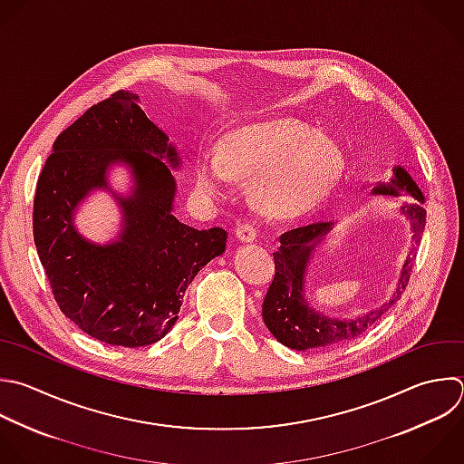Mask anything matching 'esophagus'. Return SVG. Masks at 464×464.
Returning <instances> with one entry per match:
<instances>
[{
  "label": "esophagus",
  "mask_w": 464,
  "mask_h": 464,
  "mask_svg": "<svg viewBox=\"0 0 464 464\" xmlns=\"http://www.w3.org/2000/svg\"><path fill=\"white\" fill-rule=\"evenodd\" d=\"M236 236H237V239H239V241L252 243V241L257 237V228H256L252 223L245 221V223H239V225H237V228H236Z\"/></svg>",
  "instance_id": "34e87169"
}]
</instances>
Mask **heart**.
<instances>
[{
  "mask_svg": "<svg viewBox=\"0 0 464 464\" xmlns=\"http://www.w3.org/2000/svg\"><path fill=\"white\" fill-rule=\"evenodd\" d=\"M344 167L337 141L312 127L281 120L239 129L227 136L223 150H207L196 165L198 187L223 196L230 178H256L259 203L274 214H299L319 203Z\"/></svg>",
  "mask_w": 464,
  "mask_h": 464,
  "instance_id": "heart-1",
  "label": "heart"
}]
</instances>
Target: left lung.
I'll list each match as a JSON object with an SVG mask.
<instances>
[{
    "mask_svg": "<svg viewBox=\"0 0 464 464\" xmlns=\"http://www.w3.org/2000/svg\"><path fill=\"white\" fill-rule=\"evenodd\" d=\"M373 192L386 196H399V192H406L415 199V203L401 207V212L410 219L411 239L419 243L426 223V210L420 207V203H424L422 192L411 176L404 169L393 167L392 183H379L373 187ZM332 228V221H317L286 230L279 236V248L274 252L276 274L263 301V321L272 335L288 348H326L361 335L388 308L395 304L410 281L415 256H408L392 299L382 303L379 308L353 319H339L317 314L308 306L304 299V274L315 245Z\"/></svg>",
    "mask_w": 464,
    "mask_h": 464,
    "instance_id": "obj_1",
    "label": "left lung"
}]
</instances>
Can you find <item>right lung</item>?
Returning a JSON list of instances; mask_svg holds the SVG:
<instances>
[{
    "instance_id": "add662e5",
    "label": "right lung",
    "mask_w": 464,
    "mask_h": 464,
    "mask_svg": "<svg viewBox=\"0 0 464 464\" xmlns=\"http://www.w3.org/2000/svg\"><path fill=\"white\" fill-rule=\"evenodd\" d=\"M118 91L92 105L54 141L38 178L34 243L60 310L91 337L138 348L160 341L178 321L183 294L227 246L219 227L198 230L172 214L179 158L167 134ZM114 162L131 167L135 190L119 198L124 228L107 246L73 228V210L94 188H108Z\"/></svg>"
}]
</instances>
